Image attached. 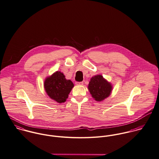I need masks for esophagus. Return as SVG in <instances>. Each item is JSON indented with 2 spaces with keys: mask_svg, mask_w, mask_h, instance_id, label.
Returning <instances> with one entry per match:
<instances>
[{
  "mask_svg": "<svg viewBox=\"0 0 159 159\" xmlns=\"http://www.w3.org/2000/svg\"><path fill=\"white\" fill-rule=\"evenodd\" d=\"M84 84L83 82H75V84L77 85H82Z\"/></svg>",
  "mask_w": 159,
  "mask_h": 159,
  "instance_id": "34e87169",
  "label": "esophagus"
}]
</instances>
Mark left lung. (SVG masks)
I'll return each mask as SVG.
<instances>
[{"label":"left lung","instance_id":"left-lung-1","mask_svg":"<svg viewBox=\"0 0 159 159\" xmlns=\"http://www.w3.org/2000/svg\"><path fill=\"white\" fill-rule=\"evenodd\" d=\"M111 84L107 81L101 75L92 77L88 88L92 97L96 101H102L108 98L112 90Z\"/></svg>","mask_w":159,"mask_h":159}]
</instances>
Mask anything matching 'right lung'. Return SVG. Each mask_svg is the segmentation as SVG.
<instances>
[{
  "mask_svg": "<svg viewBox=\"0 0 159 159\" xmlns=\"http://www.w3.org/2000/svg\"><path fill=\"white\" fill-rule=\"evenodd\" d=\"M44 87L47 94L58 103H63L68 98L74 84L70 80H67L65 75L57 71L48 77L44 83Z\"/></svg>",
  "mask_w": 159,
  "mask_h": 159,
  "instance_id": "right-lung-1",
  "label": "right lung"
}]
</instances>
